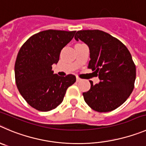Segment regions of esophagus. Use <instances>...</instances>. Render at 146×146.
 I'll return each mask as SVG.
<instances>
[{
	"label": "esophagus",
	"instance_id": "obj_1",
	"mask_svg": "<svg viewBox=\"0 0 146 146\" xmlns=\"http://www.w3.org/2000/svg\"><path fill=\"white\" fill-rule=\"evenodd\" d=\"M81 81V79L80 78L76 77V81H77V82H79V81Z\"/></svg>",
	"mask_w": 146,
	"mask_h": 146
}]
</instances>
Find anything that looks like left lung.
Segmentation results:
<instances>
[{"mask_svg":"<svg viewBox=\"0 0 146 146\" xmlns=\"http://www.w3.org/2000/svg\"><path fill=\"white\" fill-rule=\"evenodd\" d=\"M75 39L89 47L88 68L99 76L100 82L83 93L86 103L99 112H107L122 105L134 88L135 65L126 46L119 39L100 30H81Z\"/></svg>","mask_w":146,"mask_h":146,"instance_id":"8db88e82","label":"left lung"}]
</instances>
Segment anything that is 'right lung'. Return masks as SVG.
Masks as SVG:
<instances>
[{"label":"right lung","instance_id":"add662e5","mask_svg":"<svg viewBox=\"0 0 146 146\" xmlns=\"http://www.w3.org/2000/svg\"><path fill=\"white\" fill-rule=\"evenodd\" d=\"M76 31L49 29L29 38L21 46L15 62V79L19 92L31 107L48 111L62 103L66 90L76 81L74 75L54 74L62 49Z\"/></svg>","mask_w":146,"mask_h":146}]
</instances>
